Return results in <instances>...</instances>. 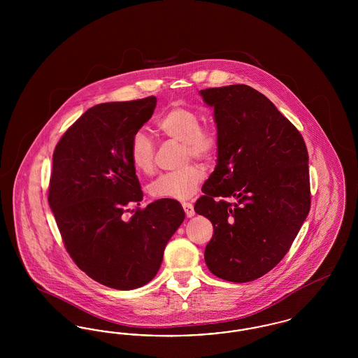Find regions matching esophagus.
I'll list each match as a JSON object with an SVG mask.
<instances>
[{
    "label": "esophagus",
    "mask_w": 358,
    "mask_h": 358,
    "mask_svg": "<svg viewBox=\"0 0 358 358\" xmlns=\"http://www.w3.org/2000/svg\"><path fill=\"white\" fill-rule=\"evenodd\" d=\"M182 208H184L185 215H187V217H189V219H190V217H193V216L196 215L193 205L189 204V203H184V204H182Z\"/></svg>",
    "instance_id": "1"
}]
</instances>
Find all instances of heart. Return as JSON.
I'll list each match as a JSON object with an SVG mask.
<instances>
[{"label":"heart","instance_id":"b5f03b06","mask_svg":"<svg viewBox=\"0 0 358 358\" xmlns=\"http://www.w3.org/2000/svg\"><path fill=\"white\" fill-rule=\"evenodd\" d=\"M158 129L177 142L184 143L187 158L213 159L219 150V136L213 127L201 126V117L192 108L174 106L157 122ZM154 148L152 138L145 131H136L130 142V158L136 171H153ZM204 180V171L199 165H189L181 171L158 176L149 185L154 199L185 201L190 199Z\"/></svg>","mask_w":358,"mask_h":358}]
</instances>
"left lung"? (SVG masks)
Here are the masks:
<instances>
[{"instance_id": "obj_1", "label": "left lung", "mask_w": 358, "mask_h": 358, "mask_svg": "<svg viewBox=\"0 0 358 358\" xmlns=\"http://www.w3.org/2000/svg\"><path fill=\"white\" fill-rule=\"evenodd\" d=\"M200 95L213 107L219 136L216 168L194 205L213 225L205 263L224 280L251 282L283 259L306 220V145L273 103L250 85L206 88Z\"/></svg>"}]
</instances>
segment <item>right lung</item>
<instances>
[{"instance_id": "1", "label": "right lung", "mask_w": 358, "mask_h": 358, "mask_svg": "<svg viewBox=\"0 0 358 358\" xmlns=\"http://www.w3.org/2000/svg\"><path fill=\"white\" fill-rule=\"evenodd\" d=\"M155 104V96L96 104L53 152L48 203L66 250L82 271L111 289L149 283L185 219L176 200H157L127 215L143 199L130 142Z\"/></svg>"}]
</instances>
